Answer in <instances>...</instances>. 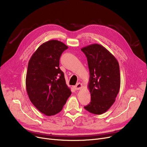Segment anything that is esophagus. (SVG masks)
I'll return each mask as SVG.
<instances>
[{
    "label": "esophagus",
    "mask_w": 147,
    "mask_h": 147,
    "mask_svg": "<svg viewBox=\"0 0 147 147\" xmlns=\"http://www.w3.org/2000/svg\"><path fill=\"white\" fill-rule=\"evenodd\" d=\"M82 86H83V85H82V84L81 83H78L76 86H74V88L76 90H79L82 88Z\"/></svg>",
    "instance_id": "obj_1"
}]
</instances>
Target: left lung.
<instances>
[{"instance_id": "8db88e82", "label": "left lung", "mask_w": 147, "mask_h": 147, "mask_svg": "<svg viewBox=\"0 0 147 147\" xmlns=\"http://www.w3.org/2000/svg\"><path fill=\"white\" fill-rule=\"evenodd\" d=\"M87 58L89 69L91 101L84 109L94 114L106 112L115 101L120 87L117 60L104 46L92 44L81 49Z\"/></svg>"}]
</instances>
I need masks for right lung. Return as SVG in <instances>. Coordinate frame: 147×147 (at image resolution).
<instances>
[{
    "instance_id": "add662e5",
    "label": "right lung",
    "mask_w": 147,
    "mask_h": 147,
    "mask_svg": "<svg viewBox=\"0 0 147 147\" xmlns=\"http://www.w3.org/2000/svg\"><path fill=\"white\" fill-rule=\"evenodd\" d=\"M68 46L57 40L41 45L29 60L26 84L30 101L48 116L59 113L71 92L59 68V58Z\"/></svg>"
}]
</instances>
